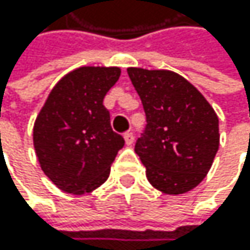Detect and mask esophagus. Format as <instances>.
<instances>
[{
	"label": "esophagus",
	"mask_w": 250,
	"mask_h": 250,
	"mask_svg": "<svg viewBox=\"0 0 250 250\" xmlns=\"http://www.w3.org/2000/svg\"><path fill=\"white\" fill-rule=\"evenodd\" d=\"M124 141H126V144H127V146H132V144H133V141H135V136H133V133H130V132L124 133Z\"/></svg>",
	"instance_id": "34e87169"
}]
</instances>
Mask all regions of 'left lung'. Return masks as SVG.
Wrapping results in <instances>:
<instances>
[{
  "label": "left lung",
  "instance_id": "1",
  "mask_svg": "<svg viewBox=\"0 0 250 250\" xmlns=\"http://www.w3.org/2000/svg\"><path fill=\"white\" fill-rule=\"evenodd\" d=\"M147 126L135 144L153 188L186 193L210 171L219 148V118L206 97L178 73L129 67Z\"/></svg>",
  "mask_w": 250,
  "mask_h": 250
}]
</instances>
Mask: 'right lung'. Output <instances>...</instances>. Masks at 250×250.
<instances>
[{
	"instance_id": "add662e5",
	"label": "right lung",
	"mask_w": 250,
	"mask_h": 250,
	"mask_svg": "<svg viewBox=\"0 0 250 250\" xmlns=\"http://www.w3.org/2000/svg\"><path fill=\"white\" fill-rule=\"evenodd\" d=\"M118 67H79L58 81L39 112L33 141L42 171L62 192L90 193L108 180L124 139L103 106Z\"/></svg>"
}]
</instances>
